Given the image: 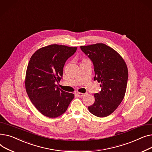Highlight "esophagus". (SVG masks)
Returning a JSON list of instances; mask_svg holds the SVG:
<instances>
[{
	"mask_svg": "<svg viewBox=\"0 0 152 152\" xmlns=\"http://www.w3.org/2000/svg\"><path fill=\"white\" fill-rule=\"evenodd\" d=\"M76 95L78 97H83L84 96H85V94L83 93H79V92H77L76 93Z\"/></svg>",
	"mask_w": 152,
	"mask_h": 152,
	"instance_id": "esophagus-1",
	"label": "esophagus"
}]
</instances>
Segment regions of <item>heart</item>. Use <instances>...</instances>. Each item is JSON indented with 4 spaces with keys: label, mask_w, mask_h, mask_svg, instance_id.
Listing matches in <instances>:
<instances>
[{
    "label": "heart",
    "mask_w": 152,
    "mask_h": 152,
    "mask_svg": "<svg viewBox=\"0 0 152 152\" xmlns=\"http://www.w3.org/2000/svg\"><path fill=\"white\" fill-rule=\"evenodd\" d=\"M86 60H88L86 58H84V57H82V61H86Z\"/></svg>",
    "instance_id": "1"
}]
</instances>
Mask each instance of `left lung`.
<instances>
[{"label":"left lung","instance_id":"8db88e82","mask_svg":"<svg viewBox=\"0 0 152 152\" xmlns=\"http://www.w3.org/2000/svg\"><path fill=\"white\" fill-rule=\"evenodd\" d=\"M80 48L93 62L94 80L101 83V91L94 94L95 101L88 110L96 117H107L117 109L125 95L128 78L126 64L119 53L105 44Z\"/></svg>","mask_w":152,"mask_h":152}]
</instances>
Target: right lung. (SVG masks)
<instances>
[{
  "instance_id": "obj_1",
  "label": "right lung",
  "mask_w": 152,
  "mask_h": 152,
  "mask_svg": "<svg viewBox=\"0 0 152 152\" xmlns=\"http://www.w3.org/2000/svg\"><path fill=\"white\" fill-rule=\"evenodd\" d=\"M77 47L53 44L42 47L31 56L27 67L25 87L34 105L45 117L53 118L63 114L74 94L61 90L60 82L66 61Z\"/></svg>"
}]
</instances>
